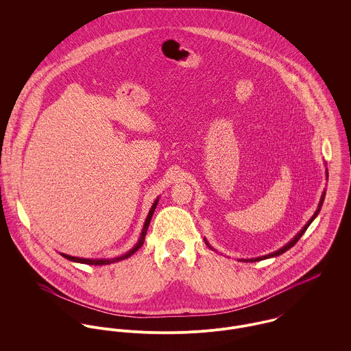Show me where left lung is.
<instances>
[{
  "label": "left lung",
  "mask_w": 351,
  "mask_h": 351,
  "mask_svg": "<svg viewBox=\"0 0 351 351\" xmlns=\"http://www.w3.org/2000/svg\"><path fill=\"white\" fill-rule=\"evenodd\" d=\"M326 176H327V178H328V170H326ZM324 197H326V191L323 192V195H322V197H320V202H319V206H317L316 212L313 213V216H312V217H311V219L308 220V223H306V224H305V226L302 227V230H301L300 232H299V234H298V235H296V237H295V238H293V239H292V241H291L289 243H287V245H285L284 247H281L280 250L274 251V252H271V254L263 255V256H258V258H251V259H239V261H245V262H249V261H250V262H255V261H262V259H266V258H273V256H278V255L284 254L285 251L289 250L291 247H293V246H295V245H296V243L299 242V239H300L301 237H302V234H304V232L306 231V228L309 227V224H311V223H312V221L315 220V217H316V216H317V213L320 212V208H322V205H323V201H324ZM205 243H206V245L209 246V243H208L206 241H205ZM209 249H212V247L209 246ZM212 250H213V249H212Z\"/></svg>",
  "instance_id": "8db88e82"
}]
</instances>
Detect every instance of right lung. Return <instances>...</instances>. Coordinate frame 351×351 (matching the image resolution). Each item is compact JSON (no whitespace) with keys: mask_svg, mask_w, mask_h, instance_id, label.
Instances as JSON below:
<instances>
[{"mask_svg":"<svg viewBox=\"0 0 351 351\" xmlns=\"http://www.w3.org/2000/svg\"><path fill=\"white\" fill-rule=\"evenodd\" d=\"M158 201H159V199H156V200L154 201V204H152V206H151L150 212H149L147 219H146V221H145V226H143V230H142V234H141V238H139L138 243H136L131 250L128 251V252H125V254H123V255H120V256H116V258H109V259H89V258H78V256H71V255H67V254H60V255H62V256H64V258H66V259H69V261L78 262V263H86V265H109V263H113V262H119V261L127 259L128 256H131L134 252H136V251L139 250V249L143 246V243H145V238H146V234H147V228H149V224H150L151 217H152L154 210H155V208H156V205H158Z\"/></svg>","mask_w":351,"mask_h":351,"instance_id":"add662e5","label":"right lung"}]
</instances>
